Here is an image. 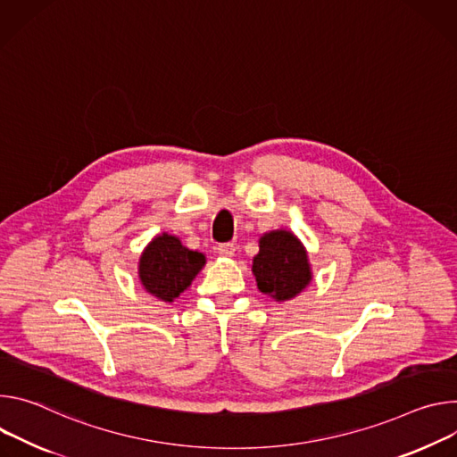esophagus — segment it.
<instances>
[{
    "label": "esophagus",
    "mask_w": 457,
    "mask_h": 457,
    "mask_svg": "<svg viewBox=\"0 0 457 457\" xmlns=\"http://www.w3.org/2000/svg\"><path fill=\"white\" fill-rule=\"evenodd\" d=\"M216 250L221 258H232L236 246H234V243H223V245H218Z\"/></svg>",
    "instance_id": "esophagus-1"
}]
</instances>
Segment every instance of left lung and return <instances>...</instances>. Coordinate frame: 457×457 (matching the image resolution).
<instances>
[{
    "label": "left lung",
    "mask_w": 457,
    "mask_h": 457,
    "mask_svg": "<svg viewBox=\"0 0 457 457\" xmlns=\"http://www.w3.org/2000/svg\"><path fill=\"white\" fill-rule=\"evenodd\" d=\"M258 288L276 301H288L312 281L305 246L288 230H270L260 237V252L252 260Z\"/></svg>",
    "instance_id": "1"
}]
</instances>
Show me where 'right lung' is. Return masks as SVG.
Segmentation results:
<instances>
[{"instance_id": "obj_1", "label": "right lung", "mask_w": 457, "mask_h": 457, "mask_svg": "<svg viewBox=\"0 0 457 457\" xmlns=\"http://www.w3.org/2000/svg\"><path fill=\"white\" fill-rule=\"evenodd\" d=\"M207 260L197 250L181 245L179 237L167 232L152 239L139 258V281L154 297L172 303L205 267Z\"/></svg>"}]
</instances>
